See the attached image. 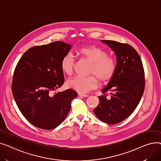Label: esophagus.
Instances as JSON below:
<instances>
[{
    "label": "esophagus",
    "instance_id": "obj_1",
    "mask_svg": "<svg viewBox=\"0 0 161 161\" xmlns=\"http://www.w3.org/2000/svg\"><path fill=\"white\" fill-rule=\"evenodd\" d=\"M78 96H80V97H88V95H87V94L80 93H78Z\"/></svg>",
    "mask_w": 161,
    "mask_h": 161
}]
</instances>
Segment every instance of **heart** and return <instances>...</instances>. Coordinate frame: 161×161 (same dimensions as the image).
Returning a JSON list of instances; mask_svg holds the SVG:
<instances>
[{
    "label": "heart",
    "mask_w": 161,
    "mask_h": 161,
    "mask_svg": "<svg viewBox=\"0 0 161 161\" xmlns=\"http://www.w3.org/2000/svg\"><path fill=\"white\" fill-rule=\"evenodd\" d=\"M82 57L91 62L89 73L93 74L88 77L76 76L69 79L66 82L68 88L79 93H86L97 87L98 80L105 84L110 81L116 73L117 63L113 56L99 47L91 45L83 47L78 50ZM75 60L71 53L65 54L61 60L60 68L62 72L71 75L73 73Z\"/></svg>",
    "instance_id": "1"
}]
</instances>
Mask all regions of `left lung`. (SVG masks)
Listing matches in <instances>:
<instances>
[{
	"label": "left lung",
	"instance_id": "left-lung-1",
	"mask_svg": "<svg viewBox=\"0 0 161 161\" xmlns=\"http://www.w3.org/2000/svg\"><path fill=\"white\" fill-rule=\"evenodd\" d=\"M114 51L117 68L113 78L102 90L95 115L104 123L114 125L124 121L134 112L145 88L142 62L131 45L112 40H102Z\"/></svg>",
	"mask_w": 161,
	"mask_h": 161
}]
</instances>
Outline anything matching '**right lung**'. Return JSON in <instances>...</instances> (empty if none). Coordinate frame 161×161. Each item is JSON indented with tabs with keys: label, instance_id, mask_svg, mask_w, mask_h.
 Instances as JSON below:
<instances>
[{
	"label": "right lung",
	"instance_id": "obj_1",
	"mask_svg": "<svg viewBox=\"0 0 161 161\" xmlns=\"http://www.w3.org/2000/svg\"><path fill=\"white\" fill-rule=\"evenodd\" d=\"M71 47L60 41L32 47L15 68L14 98L24 117L37 127L51 130L58 127L67 117L71 101L77 96L73 89L51 94L64 82L60 62Z\"/></svg>",
	"mask_w": 161,
	"mask_h": 161
}]
</instances>
